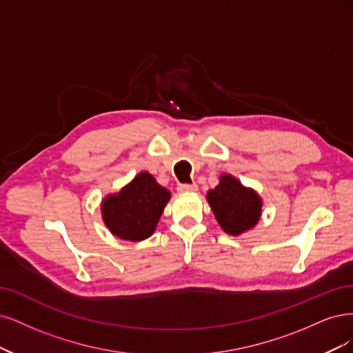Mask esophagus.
I'll list each match as a JSON object with an SVG mask.
<instances>
[{"instance_id": "34e87169", "label": "esophagus", "mask_w": 353, "mask_h": 353, "mask_svg": "<svg viewBox=\"0 0 353 353\" xmlns=\"http://www.w3.org/2000/svg\"><path fill=\"white\" fill-rule=\"evenodd\" d=\"M177 190L180 193H188V192H196L198 186L195 183H181L177 186Z\"/></svg>"}]
</instances>
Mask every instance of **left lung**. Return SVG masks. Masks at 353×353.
Returning a JSON list of instances; mask_svg holds the SVG:
<instances>
[{
    "instance_id": "8db88e82",
    "label": "left lung",
    "mask_w": 353,
    "mask_h": 353,
    "mask_svg": "<svg viewBox=\"0 0 353 353\" xmlns=\"http://www.w3.org/2000/svg\"><path fill=\"white\" fill-rule=\"evenodd\" d=\"M221 229L229 234H241L258 223L263 202L252 189L224 174L220 185L208 192L207 196Z\"/></svg>"
}]
</instances>
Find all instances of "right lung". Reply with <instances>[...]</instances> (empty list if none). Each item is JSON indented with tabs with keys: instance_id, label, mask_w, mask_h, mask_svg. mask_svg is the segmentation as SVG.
<instances>
[{
	"instance_id": "right-lung-1",
	"label": "right lung",
	"mask_w": 353,
	"mask_h": 353,
	"mask_svg": "<svg viewBox=\"0 0 353 353\" xmlns=\"http://www.w3.org/2000/svg\"><path fill=\"white\" fill-rule=\"evenodd\" d=\"M168 199L170 192L150 173L142 172L117 195L104 199L102 219L114 236L141 242L154 233Z\"/></svg>"
}]
</instances>
